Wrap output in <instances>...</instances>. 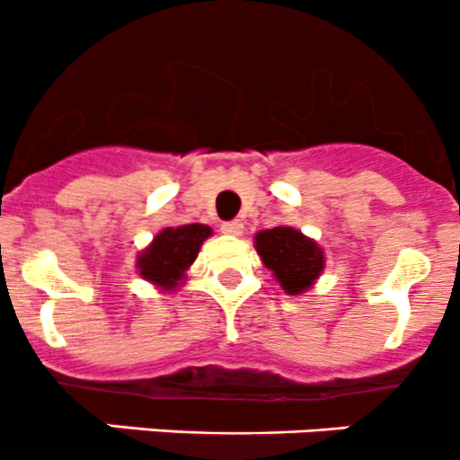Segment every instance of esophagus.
<instances>
[{
    "label": "esophagus",
    "instance_id": "esophagus-1",
    "mask_svg": "<svg viewBox=\"0 0 460 460\" xmlns=\"http://www.w3.org/2000/svg\"><path fill=\"white\" fill-rule=\"evenodd\" d=\"M221 232L230 236H241V232H243V224H241V221H228V224L221 226Z\"/></svg>",
    "mask_w": 460,
    "mask_h": 460
}]
</instances>
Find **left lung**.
<instances>
[{"mask_svg":"<svg viewBox=\"0 0 460 460\" xmlns=\"http://www.w3.org/2000/svg\"><path fill=\"white\" fill-rule=\"evenodd\" d=\"M254 250L288 295L306 293L326 268L322 245L293 226L259 230L254 234Z\"/></svg>","mask_w":460,"mask_h":460,"instance_id":"left-lung-1","label":"left lung"}]
</instances>
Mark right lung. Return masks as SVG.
<instances>
[{
  "mask_svg": "<svg viewBox=\"0 0 460 460\" xmlns=\"http://www.w3.org/2000/svg\"><path fill=\"white\" fill-rule=\"evenodd\" d=\"M208 236H212V228L206 224L163 228L136 254V270L161 293H174L188 279L190 266Z\"/></svg>",
  "mask_w": 460,
  "mask_h": 460,
  "instance_id": "obj_1",
  "label": "right lung"
}]
</instances>
